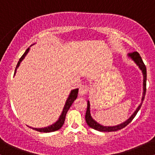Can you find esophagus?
<instances>
[{
    "instance_id": "esophagus-1",
    "label": "esophagus",
    "mask_w": 155,
    "mask_h": 155,
    "mask_svg": "<svg viewBox=\"0 0 155 155\" xmlns=\"http://www.w3.org/2000/svg\"><path fill=\"white\" fill-rule=\"evenodd\" d=\"M89 90V87L87 85H81L79 88V95H86L87 93Z\"/></svg>"
}]
</instances>
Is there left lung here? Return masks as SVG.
Instances as JSON below:
<instances>
[{"instance_id": "obj_1", "label": "left lung", "mask_w": 155, "mask_h": 155, "mask_svg": "<svg viewBox=\"0 0 155 155\" xmlns=\"http://www.w3.org/2000/svg\"><path fill=\"white\" fill-rule=\"evenodd\" d=\"M129 56L132 59L134 60L135 63L138 65V67L140 68V70L142 71L143 75V97H142V102L141 104L139 105L136 111L133 113V114L131 116L127 121L123 122V123L119 124L117 126H113V127H105V126L101 125L100 124H98L97 122H96L95 120L91 117L90 115V102L88 101L87 103V108L86 114H85V120H86L87 124H88V126H90V127L96 130L101 131V132H114V131H117L119 130H121L124 128V127L127 125L129 123H130L132 122V120L134 119V117H136V115L138 113V111H139V109L141 107V105L143 104V101L144 100L145 95H146V91H147V68H146L145 64L143 63V60H142L141 58H140L139 53L138 51H133V53L129 54Z\"/></svg>"}]
</instances>
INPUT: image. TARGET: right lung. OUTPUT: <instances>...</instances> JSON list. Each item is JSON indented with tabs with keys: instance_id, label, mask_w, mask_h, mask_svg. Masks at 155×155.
<instances>
[{
	"instance_id": "1",
	"label": "right lung",
	"mask_w": 155,
	"mask_h": 155,
	"mask_svg": "<svg viewBox=\"0 0 155 155\" xmlns=\"http://www.w3.org/2000/svg\"><path fill=\"white\" fill-rule=\"evenodd\" d=\"M29 49H30V48H28V49H27V50L25 51V52L22 54V56L21 57L20 59L19 60L18 63L17 64V66H16L15 74L16 73V70H17V68L19 67L21 61L24 59L25 57V55L28 54V52L29 51ZM78 92H79V89H75V90H73L71 92L68 98L67 99L66 103H65V106H64L63 112H62L61 115H60L59 120L57 121L54 124H51V126H49V127H44V128H33V127H32V128H33V130H35L38 131V132H41V133L54 132V131H56V130H58L61 128L62 126L63 125L64 122H65V116H66V114H67L69 108H70L71 106V105L73 104V103L74 102V101H75L76 99V97H77Z\"/></svg>"
}]
</instances>
